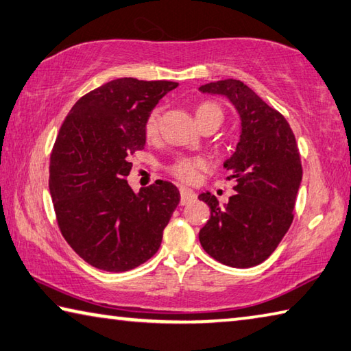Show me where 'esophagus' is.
<instances>
[{"label": "esophagus", "instance_id": "obj_1", "mask_svg": "<svg viewBox=\"0 0 351 351\" xmlns=\"http://www.w3.org/2000/svg\"><path fill=\"white\" fill-rule=\"evenodd\" d=\"M180 193H181V206H186V204L192 202L196 197L195 192H192V190L187 189V187H181Z\"/></svg>", "mask_w": 351, "mask_h": 351}]
</instances>
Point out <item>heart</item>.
<instances>
[{
  "label": "heart",
  "mask_w": 351,
  "mask_h": 351,
  "mask_svg": "<svg viewBox=\"0 0 351 351\" xmlns=\"http://www.w3.org/2000/svg\"><path fill=\"white\" fill-rule=\"evenodd\" d=\"M196 121L197 124L202 123V121L207 119H216L222 123V110L218 106L213 103H202L196 107ZM159 118H161V112L159 109H154L149 117L145 118L144 123V133L149 139H154L158 135V129H159ZM207 167V162L204 161L202 158L197 156H176L173 161L169 165V171L175 178H178L180 181L184 182H195L199 176V171Z\"/></svg>",
  "instance_id": "b5f03b06"
}]
</instances>
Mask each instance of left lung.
<instances>
[{
  "mask_svg": "<svg viewBox=\"0 0 351 351\" xmlns=\"http://www.w3.org/2000/svg\"><path fill=\"white\" fill-rule=\"evenodd\" d=\"M199 90L228 98L241 118L237 150L224 162L237 193L224 207L212 193L199 195L210 207L199 242L221 264L248 269L264 263L291 226L301 156L287 119L242 81L208 82Z\"/></svg>",
  "mask_w": 351,
  "mask_h": 351,
  "instance_id": "left-lung-1",
  "label": "left lung"
}]
</instances>
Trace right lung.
<instances>
[{
    "mask_svg": "<svg viewBox=\"0 0 351 351\" xmlns=\"http://www.w3.org/2000/svg\"><path fill=\"white\" fill-rule=\"evenodd\" d=\"M171 81L119 78L76 101L50 155L49 189L58 227L87 264L127 271L158 252L180 190L156 181L135 193L125 178L145 145L144 123Z\"/></svg>",
    "mask_w": 351,
    "mask_h": 351,
    "instance_id": "right-lung-1",
    "label": "right lung"
}]
</instances>
